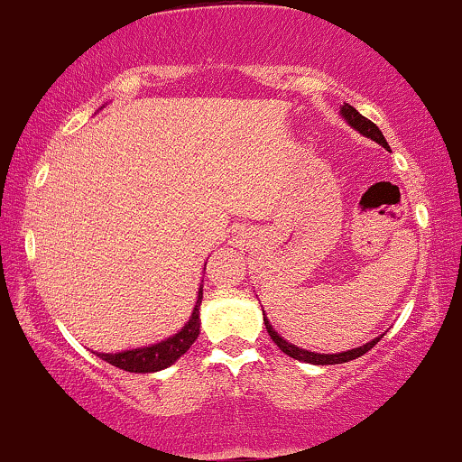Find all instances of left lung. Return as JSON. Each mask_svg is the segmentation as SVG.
Returning a JSON list of instances; mask_svg holds the SVG:
<instances>
[{
	"label": "left lung",
	"mask_w": 462,
	"mask_h": 462,
	"mask_svg": "<svg viewBox=\"0 0 462 462\" xmlns=\"http://www.w3.org/2000/svg\"><path fill=\"white\" fill-rule=\"evenodd\" d=\"M341 116H344L346 121H348L350 127H355L356 132L365 135V138H372L374 143L383 144L384 149H389L387 140H384V135H383L381 129H378L376 125H374L372 121H367V118L363 116V114L356 112L355 107L350 106V103H344V106H341ZM263 324H265V328H268L270 337H273L274 344L279 346V348L283 350L285 355H290L291 359H296V361L313 363V365H335V363H348V361H352V359H356V356H363L367 350H372L374 346H376L378 341H381V337H383V335H381V337L367 341L365 346H359V348L348 350V352H339V355H319V352L302 350V348H298V346H291L290 341H285V339L281 337V335L276 333V330L273 328V324H270L268 319H265V313H263Z\"/></svg>",
	"instance_id": "left-lung-1"
}]
</instances>
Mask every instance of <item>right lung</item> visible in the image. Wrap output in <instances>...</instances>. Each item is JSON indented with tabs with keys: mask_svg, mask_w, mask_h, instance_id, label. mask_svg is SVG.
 I'll return each instance as SVG.
<instances>
[{
	"mask_svg": "<svg viewBox=\"0 0 462 462\" xmlns=\"http://www.w3.org/2000/svg\"><path fill=\"white\" fill-rule=\"evenodd\" d=\"M200 302H203V287H199L197 305H194V311L192 316H189L188 324L179 330V333L172 335V337L160 341V344L146 346V348L125 350V352H116V355H97V356L125 372L149 374V372L164 370V367L172 365L179 356L186 355L189 346L197 341L200 333V318H199Z\"/></svg>",
	"mask_w": 462,
	"mask_h": 462,
	"instance_id": "obj_1",
	"label": "right lung"
}]
</instances>
